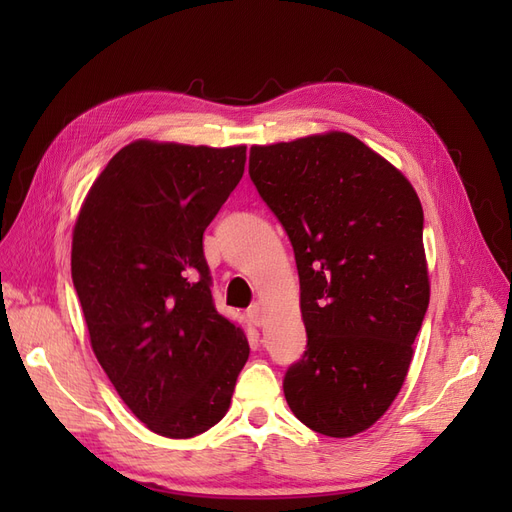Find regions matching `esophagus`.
I'll return each instance as SVG.
<instances>
[{"label":"esophagus","mask_w":512,"mask_h":512,"mask_svg":"<svg viewBox=\"0 0 512 512\" xmlns=\"http://www.w3.org/2000/svg\"><path fill=\"white\" fill-rule=\"evenodd\" d=\"M247 318H250V322L256 324V327H260V324L265 322V309H262L260 303H254L247 309Z\"/></svg>","instance_id":"1"}]
</instances>
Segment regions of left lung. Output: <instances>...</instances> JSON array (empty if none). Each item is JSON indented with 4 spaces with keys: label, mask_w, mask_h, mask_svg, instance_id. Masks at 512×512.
<instances>
[{
    "label": "left lung",
    "mask_w": 512,
    "mask_h": 512,
    "mask_svg": "<svg viewBox=\"0 0 512 512\" xmlns=\"http://www.w3.org/2000/svg\"><path fill=\"white\" fill-rule=\"evenodd\" d=\"M250 177L297 260L307 346L284 376L292 414L350 438L389 410L429 305L423 207L346 132L250 149Z\"/></svg>",
    "instance_id": "8db88e82"
}]
</instances>
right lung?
Returning a JSON list of instances; mask_svg holds the SVG:
<instances>
[{"instance_id":"1","label":"right lung","mask_w":512,"mask_h":512,"mask_svg":"<svg viewBox=\"0 0 512 512\" xmlns=\"http://www.w3.org/2000/svg\"><path fill=\"white\" fill-rule=\"evenodd\" d=\"M245 147L136 141L91 185L72 235V282L108 380L166 438L220 423L250 344L213 303L203 232Z\"/></svg>"}]
</instances>
